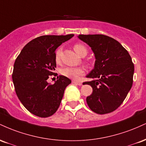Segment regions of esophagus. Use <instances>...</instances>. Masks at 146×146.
Listing matches in <instances>:
<instances>
[{
  "instance_id": "34e87169",
  "label": "esophagus",
  "mask_w": 146,
  "mask_h": 146,
  "mask_svg": "<svg viewBox=\"0 0 146 146\" xmlns=\"http://www.w3.org/2000/svg\"><path fill=\"white\" fill-rule=\"evenodd\" d=\"M73 83H74L75 84H76V85H79V86H81V85H82V83L81 82H78V81H77V80H73Z\"/></svg>"
}]
</instances>
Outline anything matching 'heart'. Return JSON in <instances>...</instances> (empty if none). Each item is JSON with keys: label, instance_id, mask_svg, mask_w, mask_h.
Wrapping results in <instances>:
<instances>
[{"label": "heart", "instance_id": "obj_1", "mask_svg": "<svg viewBox=\"0 0 146 146\" xmlns=\"http://www.w3.org/2000/svg\"><path fill=\"white\" fill-rule=\"evenodd\" d=\"M73 49L79 56H82L84 53H87V49L84 46L81 44H75L73 46ZM62 48H59L56 50L55 53V59L57 62L60 61L61 56ZM62 75L71 79H78L79 77L84 73L83 68L80 67H66L63 68L61 71Z\"/></svg>", "mask_w": 146, "mask_h": 146}]
</instances>
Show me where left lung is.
Returning <instances> with one entry per match:
<instances>
[{
	"mask_svg": "<svg viewBox=\"0 0 146 146\" xmlns=\"http://www.w3.org/2000/svg\"><path fill=\"white\" fill-rule=\"evenodd\" d=\"M80 40L95 54L94 68L86 75L93 78L84 82L93 88L86 98L90 110L95 113L114 111L123 103L133 82L134 64L127 50L116 40L102 34L79 35Z\"/></svg>",
	"mask_w": 146,
	"mask_h": 146,
	"instance_id": "left-lung-1",
	"label": "left lung"
}]
</instances>
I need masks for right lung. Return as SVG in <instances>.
Masks as SVG:
<instances>
[{
  "instance_id": "1",
  "label": "right lung",
  "mask_w": 146,
  "mask_h": 146,
  "mask_svg": "<svg viewBox=\"0 0 146 146\" xmlns=\"http://www.w3.org/2000/svg\"><path fill=\"white\" fill-rule=\"evenodd\" d=\"M73 34L42 36L27 43L14 65L12 80L18 99L31 113L40 117L51 116L57 111L66 87L71 80L59 75L53 84L47 82L56 67V50Z\"/></svg>"
}]
</instances>
